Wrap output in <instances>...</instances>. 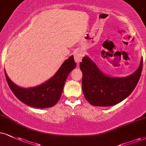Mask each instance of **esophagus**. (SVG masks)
<instances>
[{
  "label": "esophagus",
  "mask_w": 146,
  "mask_h": 146,
  "mask_svg": "<svg viewBox=\"0 0 146 146\" xmlns=\"http://www.w3.org/2000/svg\"><path fill=\"white\" fill-rule=\"evenodd\" d=\"M84 56V52L82 50H78L75 52L74 55V60L77 64H79L80 62H81L82 57Z\"/></svg>",
  "instance_id": "obj_1"
}]
</instances>
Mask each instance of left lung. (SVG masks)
I'll return each instance as SVG.
<instances>
[{
	"label": "left lung",
	"mask_w": 146,
	"mask_h": 146,
	"mask_svg": "<svg viewBox=\"0 0 146 146\" xmlns=\"http://www.w3.org/2000/svg\"><path fill=\"white\" fill-rule=\"evenodd\" d=\"M143 67L141 57L139 68L125 77H111L102 72L95 63L84 56L80 64L82 72V91L91 105L107 107L123 101L133 92L139 81Z\"/></svg>",
	"instance_id": "1"
}]
</instances>
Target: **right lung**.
I'll return each mask as SVG.
<instances>
[{
  "label": "right lung",
  "instance_id": "add662e5",
  "mask_svg": "<svg viewBox=\"0 0 146 146\" xmlns=\"http://www.w3.org/2000/svg\"><path fill=\"white\" fill-rule=\"evenodd\" d=\"M76 64L72 55L63 63L57 72L44 83L34 87L23 88L17 86L7 76L6 80L13 94L21 102L36 108H47L55 106L62 95L65 82Z\"/></svg>",
  "mask_w": 146,
  "mask_h": 146
}]
</instances>
